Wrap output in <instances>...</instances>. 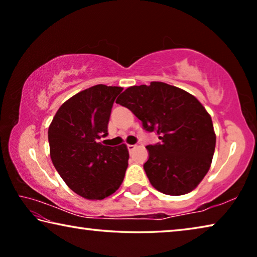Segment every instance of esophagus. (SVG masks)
<instances>
[{"instance_id":"esophagus-1","label":"esophagus","mask_w":257,"mask_h":257,"mask_svg":"<svg viewBox=\"0 0 257 257\" xmlns=\"http://www.w3.org/2000/svg\"><path fill=\"white\" fill-rule=\"evenodd\" d=\"M127 147H128V150H129V152H132V151H134L135 149H136V145H128Z\"/></svg>"}]
</instances>
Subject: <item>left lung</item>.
Wrapping results in <instances>:
<instances>
[{"label": "left lung", "mask_w": 257, "mask_h": 257, "mask_svg": "<svg viewBox=\"0 0 257 257\" xmlns=\"http://www.w3.org/2000/svg\"><path fill=\"white\" fill-rule=\"evenodd\" d=\"M128 107L161 142L149 145L144 170L156 190L171 196L190 193L210 170L216 136L211 115L186 90L161 81L128 87L115 101Z\"/></svg>", "instance_id": "1"}]
</instances>
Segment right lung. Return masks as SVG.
<instances>
[{
    "label": "right lung",
    "mask_w": 257,
    "mask_h": 257,
    "mask_svg": "<svg viewBox=\"0 0 257 257\" xmlns=\"http://www.w3.org/2000/svg\"><path fill=\"white\" fill-rule=\"evenodd\" d=\"M122 87L95 85L67 99L49 127L50 155L71 190L86 199H104L119 189L128 167L127 145L98 142L107 135L115 97Z\"/></svg>",
    "instance_id": "right-lung-1"
}]
</instances>
